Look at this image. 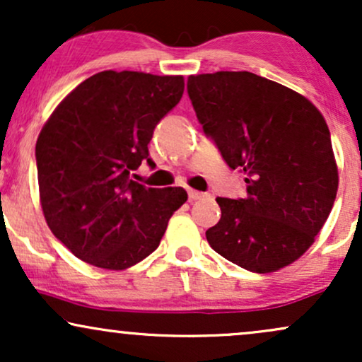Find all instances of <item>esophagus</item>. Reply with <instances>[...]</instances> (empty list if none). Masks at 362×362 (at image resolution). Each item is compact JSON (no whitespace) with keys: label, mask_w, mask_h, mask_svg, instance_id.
I'll use <instances>...</instances> for the list:
<instances>
[{"label":"esophagus","mask_w":362,"mask_h":362,"mask_svg":"<svg viewBox=\"0 0 362 362\" xmlns=\"http://www.w3.org/2000/svg\"><path fill=\"white\" fill-rule=\"evenodd\" d=\"M206 194L199 192V190H194V189H189V199L190 201H199V199H204Z\"/></svg>","instance_id":"1"}]
</instances>
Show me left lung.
<instances>
[{"instance_id": "left-lung-1", "label": "left lung", "mask_w": 362, "mask_h": 362, "mask_svg": "<svg viewBox=\"0 0 362 362\" xmlns=\"http://www.w3.org/2000/svg\"><path fill=\"white\" fill-rule=\"evenodd\" d=\"M207 138L247 178V197H218L221 219L206 231L214 252L250 272H274L311 247L339 187L330 131L317 107L248 71L189 76Z\"/></svg>"}]
</instances>
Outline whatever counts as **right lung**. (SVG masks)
Segmentation results:
<instances>
[{
  "instance_id": "1",
  "label": "right lung",
  "mask_w": 362,
  "mask_h": 362,
  "mask_svg": "<svg viewBox=\"0 0 362 362\" xmlns=\"http://www.w3.org/2000/svg\"><path fill=\"white\" fill-rule=\"evenodd\" d=\"M184 76L102 71L52 112L35 144L44 218L59 242L95 267L122 271L160 245L182 187L131 180L156 124L180 102Z\"/></svg>"
}]
</instances>
